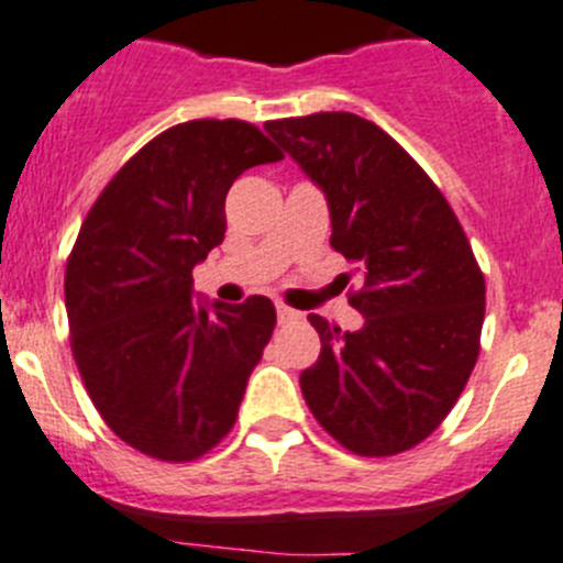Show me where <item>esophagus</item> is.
I'll use <instances>...</instances> for the list:
<instances>
[{"label":"esophagus","instance_id":"34e87169","mask_svg":"<svg viewBox=\"0 0 563 563\" xmlns=\"http://www.w3.org/2000/svg\"><path fill=\"white\" fill-rule=\"evenodd\" d=\"M297 319H302V313L294 311V308H288V306H283V302H277V322L288 324V322H297Z\"/></svg>","mask_w":563,"mask_h":563}]
</instances>
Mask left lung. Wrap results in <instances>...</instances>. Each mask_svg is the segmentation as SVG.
<instances>
[{"label": "left lung", "mask_w": 563, "mask_h": 563, "mask_svg": "<svg viewBox=\"0 0 563 563\" xmlns=\"http://www.w3.org/2000/svg\"><path fill=\"white\" fill-rule=\"evenodd\" d=\"M264 128L324 191L330 246L361 277L350 306L364 328L341 333L308 317L322 353L299 375L302 397L350 453H406L453 411L481 353L486 283L470 239L422 166L377 124L333 110Z\"/></svg>", "instance_id": "1"}]
</instances>
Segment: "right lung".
Listing matches in <instances>:
<instances>
[{
    "mask_svg": "<svg viewBox=\"0 0 563 563\" xmlns=\"http://www.w3.org/2000/svg\"><path fill=\"white\" fill-rule=\"evenodd\" d=\"M280 157L250 122L175 124L82 222L63 280L71 353L104 424L150 459L197 461L235 424L277 313L261 294L199 306L191 269L222 244L235 177Z\"/></svg>",
    "mask_w": 563,
    "mask_h": 563,
    "instance_id": "1",
    "label": "right lung"
}]
</instances>
